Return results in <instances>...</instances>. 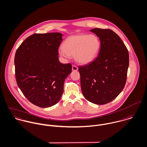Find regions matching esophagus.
<instances>
[{"label":"esophagus","instance_id":"34e87169","mask_svg":"<svg viewBox=\"0 0 147 147\" xmlns=\"http://www.w3.org/2000/svg\"><path fill=\"white\" fill-rule=\"evenodd\" d=\"M78 69V67L76 65H73L72 66V70H73V71H77Z\"/></svg>","mask_w":147,"mask_h":147}]
</instances>
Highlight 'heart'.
Masks as SVG:
<instances>
[{"mask_svg":"<svg viewBox=\"0 0 147 147\" xmlns=\"http://www.w3.org/2000/svg\"><path fill=\"white\" fill-rule=\"evenodd\" d=\"M100 48V41L94 34H78L68 37L59 51L62 57L68 59L74 56L77 62L81 64L91 62L97 56Z\"/></svg>","mask_w":147,"mask_h":147,"instance_id":"1","label":"heart"}]
</instances>
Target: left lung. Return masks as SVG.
Returning <instances> with one entry per match:
<instances>
[{"mask_svg":"<svg viewBox=\"0 0 147 147\" xmlns=\"http://www.w3.org/2000/svg\"><path fill=\"white\" fill-rule=\"evenodd\" d=\"M99 38L100 48L93 61L79 66L82 92L96 105L108 103L124 88L129 66V53L117 34L110 29L90 30Z\"/></svg>","mask_w":147,"mask_h":147,"instance_id":"obj_1","label":"left lung"}]
</instances>
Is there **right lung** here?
Segmentation results:
<instances>
[{
	"mask_svg": "<svg viewBox=\"0 0 147 147\" xmlns=\"http://www.w3.org/2000/svg\"><path fill=\"white\" fill-rule=\"evenodd\" d=\"M62 36L58 32L33 34L15 53L18 86L30 102L40 107H49L59 102L65 80L71 72V63L59 61Z\"/></svg>",
	"mask_w": 147,
	"mask_h": 147,
	"instance_id": "add662e5",
	"label": "right lung"
}]
</instances>
